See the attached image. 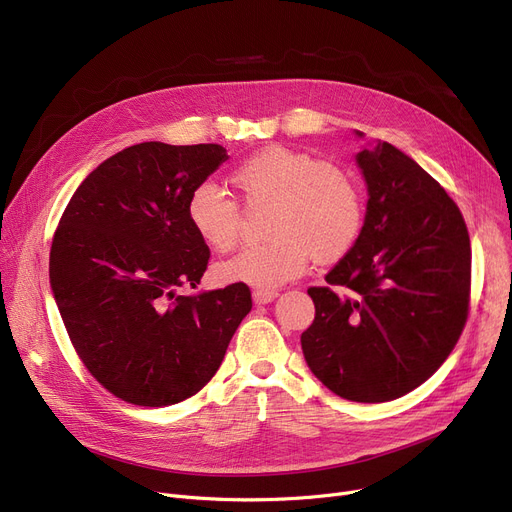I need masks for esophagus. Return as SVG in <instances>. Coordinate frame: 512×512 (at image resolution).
Masks as SVG:
<instances>
[{
    "instance_id": "1",
    "label": "esophagus",
    "mask_w": 512,
    "mask_h": 512,
    "mask_svg": "<svg viewBox=\"0 0 512 512\" xmlns=\"http://www.w3.org/2000/svg\"><path fill=\"white\" fill-rule=\"evenodd\" d=\"M278 297V290H253V301L255 305H267Z\"/></svg>"
}]
</instances>
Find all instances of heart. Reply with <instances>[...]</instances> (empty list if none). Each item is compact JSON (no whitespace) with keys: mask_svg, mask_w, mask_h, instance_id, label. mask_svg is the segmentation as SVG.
Returning a JSON list of instances; mask_svg holds the SVG:
<instances>
[{"mask_svg":"<svg viewBox=\"0 0 512 512\" xmlns=\"http://www.w3.org/2000/svg\"><path fill=\"white\" fill-rule=\"evenodd\" d=\"M230 182L249 203H270L265 245L215 267L224 284L274 290L305 272L309 257L328 263L351 249L363 228L365 201L351 172L286 147H265L234 168ZM186 218L215 253L236 247L238 205L211 182L193 188Z\"/></svg>","mask_w":512,"mask_h":512,"instance_id":"b5f03b06","label":"heart"}]
</instances>
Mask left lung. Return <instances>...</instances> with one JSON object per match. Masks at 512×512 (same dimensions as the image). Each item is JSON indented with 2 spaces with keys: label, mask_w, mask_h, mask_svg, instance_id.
<instances>
[{
  "label": "left lung",
  "mask_w": 512,
  "mask_h": 512,
  "mask_svg": "<svg viewBox=\"0 0 512 512\" xmlns=\"http://www.w3.org/2000/svg\"><path fill=\"white\" fill-rule=\"evenodd\" d=\"M359 139L363 132L355 130ZM367 184L361 234L309 288L301 334L315 378L355 402H386L421 386L446 361L469 311L471 245L463 215L413 157L386 141L355 155Z\"/></svg>",
  "instance_id": "8db88e82"
}]
</instances>
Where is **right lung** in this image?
<instances>
[{"mask_svg": "<svg viewBox=\"0 0 512 512\" xmlns=\"http://www.w3.org/2000/svg\"><path fill=\"white\" fill-rule=\"evenodd\" d=\"M226 159L213 143L126 147L80 182L53 236L49 284L66 332L93 378L132 405L197 394L253 307L247 284L176 294L197 288L209 261L188 197Z\"/></svg>", "mask_w": 512, "mask_h": 512, "instance_id": "obj_1", "label": "right lung"}]
</instances>
